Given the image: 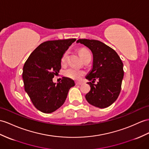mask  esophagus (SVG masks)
<instances>
[{"mask_svg": "<svg viewBox=\"0 0 149 149\" xmlns=\"http://www.w3.org/2000/svg\"><path fill=\"white\" fill-rule=\"evenodd\" d=\"M82 84V82L80 81H76V85H80Z\"/></svg>", "mask_w": 149, "mask_h": 149, "instance_id": "34e87169", "label": "esophagus"}]
</instances>
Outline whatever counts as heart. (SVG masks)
Here are the masks:
<instances>
[{
    "label": "heart",
    "instance_id": "heart-1",
    "mask_svg": "<svg viewBox=\"0 0 149 149\" xmlns=\"http://www.w3.org/2000/svg\"><path fill=\"white\" fill-rule=\"evenodd\" d=\"M68 54V52H66L63 54L62 59H61V63L63 64L66 63ZM90 54V52L86 49H83L80 50V51H79V56H80L81 59L85 56H86V54ZM64 74L66 75V77L70 78L73 79H79L83 75H84L85 72L83 71L79 70L78 69H77L75 68H70L68 69L67 70H66Z\"/></svg>",
    "mask_w": 149,
    "mask_h": 149
}]
</instances>
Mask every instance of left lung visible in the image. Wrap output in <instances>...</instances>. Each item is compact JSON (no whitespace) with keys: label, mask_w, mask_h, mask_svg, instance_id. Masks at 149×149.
Returning a JSON list of instances; mask_svg holds the SVG:
<instances>
[{"label":"left lung","mask_w":149,"mask_h":149,"mask_svg":"<svg viewBox=\"0 0 149 149\" xmlns=\"http://www.w3.org/2000/svg\"><path fill=\"white\" fill-rule=\"evenodd\" d=\"M80 43L91 50L93 54L92 69L85 77L91 89L85 98L90 104L99 108H106L113 104L120 93L124 77L123 64L114 50L96 40L79 39Z\"/></svg>","instance_id":"obj_1"}]
</instances>
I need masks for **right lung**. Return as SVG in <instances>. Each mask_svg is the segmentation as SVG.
Masks as SVG:
<instances>
[{
    "instance_id": "add662e5",
    "label": "right lung",
    "mask_w": 149,
    "mask_h": 149,
    "mask_svg": "<svg viewBox=\"0 0 149 149\" xmlns=\"http://www.w3.org/2000/svg\"><path fill=\"white\" fill-rule=\"evenodd\" d=\"M76 38L50 40L41 43L28 58L23 66L25 92L38 110L51 113L63 106L74 80L63 77L54 83V75L59 72L61 59Z\"/></svg>"
}]
</instances>
